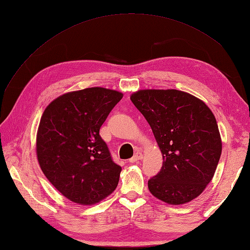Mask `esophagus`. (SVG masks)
Returning a JSON list of instances; mask_svg holds the SVG:
<instances>
[{"label": "esophagus", "instance_id": "esophagus-1", "mask_svg": "<svg viewBox=\"0 0 250 250\" xmlns=\"http://www.w3.org/2000/svg\"><path fill=\"white\" fill-rule=\"evenodd\" d=\"M142 159H143V153H142L141 151H137V152L135 153V155L130 159L129 161H130L131 163H134V162H137V161L142 160Z\"/></svg>", "mask_w": 250, "mask_h": 250}]
</instances>
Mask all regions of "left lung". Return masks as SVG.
I'll return each mask as SVG.
<instances>
[{"label": "left lung", "mask_w": 250, "mask_h": 250, "mask_svg": "<svg viewBox=\"0 0 250 250\" xmlns=\"http://www.w3.org/2000/svg\"><path fill=\"white\" fill-rule=\"evenodd\" d=\"M145 117L163 163L148 180L157 199L182 205L203 192L213 179L222 150L218 125L203 101L176 89H145L131 94Z\"/></svg>", "instance_id": "8db88e82"}]
</instances>
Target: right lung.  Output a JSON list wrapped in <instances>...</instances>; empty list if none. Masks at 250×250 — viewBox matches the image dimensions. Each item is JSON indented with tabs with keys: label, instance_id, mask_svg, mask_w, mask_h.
Here are the masks:
<instances>
[{
	"label": "right lung",
	"instance_id": "1",
	"mask_svg": "<svg viewBox=\"0 0 250 250\" xmlns=\"http://www.w3.org/2000/svg\"><path fill=\"white\" fill-rule=\"evenodd\" d=\"M124 97L102 87L67 92L45 108L36 135L42 171L66 199L93 205L119 182L121 167L111 160L100 128Z\"/></svg>",
	"mask_w": 250,
	"mask_h": 250
}]
</instances>
